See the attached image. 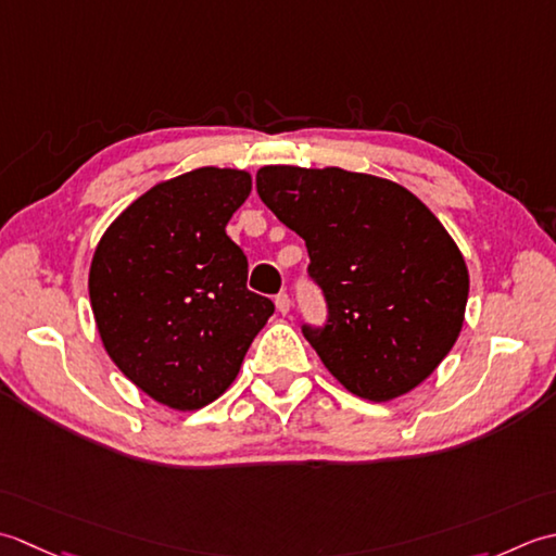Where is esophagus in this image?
I'll use <instances>...</instances> for the list:
<instances>
[{"mask_svg":"<svg viewBox=\"0 0 556 556\" xmlns=\"http://www.w3.org/2000/svg\"><path fill=\"white\" fill-rule=\"evenodd\" d=\"M276 309H278L280 314H288V312H290V298H288V292L276 294Z\"/></svg>","mask_w":556,"mask_h":556,"instance_id":"34e87169","label":"esophagus"}]
</instances>
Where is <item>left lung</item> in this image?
<instances>
[{
    "label": "left lung",
    "mask_w": 556,
    "mask_h": 556,
    "mask_svg": "<svg viewBox=\"0 0 556 556\" xmlns=\"http://www.w3.org/2000/svg\"><path fill=\"white\" fill-rule=\"evenodd\" d=\"M256 191L307 244L328 319L302 333L324 367L374 403L420 387L456 343L470 288L437 215L391 179L341 167L266 165Z\"/></svg>",
    "instance_id": "obj_1"
}]
</instances>
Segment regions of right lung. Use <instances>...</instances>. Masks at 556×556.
Listing matches in <instances>:
<instances>
[{
    "mask_svg": "<svg viewBox=\"0 0 556 556\" xmlns=\"http://www.w3.org/2000/svg\"><path fill=\"white\" fill-rule=\"evenodd\" d=\"M252 175L199 167L155 185L96 247L90 307L124 377L175 410L228 391L274 302L247 290V256L225 225Z\"/></svg>",
    "mask_w": 556,
    "mask_h": 556,
    "instance_id": "1",
    "label": "right lung"
}]
</instances>
